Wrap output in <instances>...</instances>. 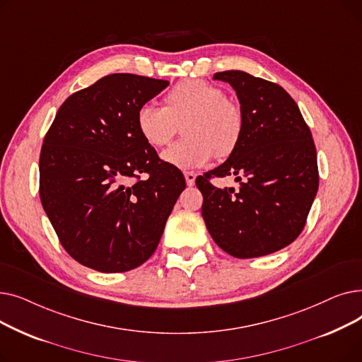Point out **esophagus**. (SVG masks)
<instances>
[{
    "label": "esophagus",
    "mask_w": 362,
    "mask_h": 362,
    "mask_svg": "<svg viewBox=\"0 0 362 362\" xmlns=\"http://www.w3.org/2000/svg\"><path fill=\"white\" fill-rule=\"evenodd\" d=\"M185 179H186V185L187 186H194L197 175L194 173V171H185Z\"/></svg>",
    "instance_id": "obj_1"
}]
</instances>
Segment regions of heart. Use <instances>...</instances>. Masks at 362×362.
Listing matches in <instances>:
<instances>
[{
  "label": "heart",
  "instance_id": "heart-1",
  "mask_svg": "<svg viewBox=\"0 0 362 362\" xmlns=\"http://www.w3.org/2000/svg\"><path fill=\"white\" fill-rule=\"evenodd\" d=\"M167 107L144 104L136 112V126L152 148L165 146L185 126L183 142L163 152V160L177 168L204 165L214 156L227 157L236 149L243 119L240 110L226 100V93L208 82H180L165 97Z\"/></svg>",
  "mask_w": 362,
  "mask_h": 362
}]
</instances>
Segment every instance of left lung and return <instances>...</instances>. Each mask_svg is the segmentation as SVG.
I'll list each match as a JSON object with an SVG mask.
<instances>
[{"mask_svg":"<svg viewBox=\"0 0 362 362\" xmlns=\"http://www.w3.org/2000/svg\"><path fill=\"white\" fill-rule=\"evenodd\" d=\"M213 79L236 90L243 130L229 158L197 179L202 217L224 252L269 255L299 236L317 195L313 135L293 98L277 83L240 70L220 71ZM226 175L237 176L239 192L209 182Z\"/></svg>","mask_w":362,"mask_h":362,"instance_id":"left-lung-1","label":"left lung"}]
</instances>
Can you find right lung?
Segmentation results:
<instances>
[{
    "label": "right lung",
    "instance_id": "right-lung-1",
    "mask_svg": "<svg viewBox=\"0 0 362 362\" xmlns=\"http://www.w3.org/2000/svg\"><path fill=\"white\" fill-rule=\"evenodd\" d=\"M167 86L130 73L104 76L70 95L47 132L41 202L63 248L85 267H139L157 250L186 186L182 171L160 160L136 126L139 107Z\"/></svg>",
    "mask_w": 362,
    "mask_h": 362
}]
</instances>
